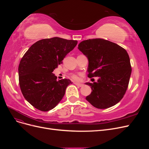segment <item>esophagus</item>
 Returning <instances> with one entry per match:
<instances>
[{
  "instance_id": "obj_1",
  "label": "esophagus",
  "mask_w": 149,
  "mask_h": 149,
  "mask_svg": "<svg viewBox=\"0 0 149 149\" xmlns=\"http://www.w3.org/2000/svg\"><path fill=\"white\" fill-rule=\"evenodd\" d=\"M74 84H75V85L78 86H79V87H82L83 86V84L79 83H74Z\"/></svg>"
}]
</instances>
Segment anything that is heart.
Instances as JSON below:
<instances>
[{"mask_svg":"<svg viewBox=\"0 0 149 149\" xmlns=\"http://www.w3.org/2000/svg\"><path fill=\"white\" fill-rule=\"evenodd\" d=\"M71 78L74 80H78L79 79V75L77 74H71Z\"/></svg>","mask_w":149,"mask_h":149,"instance_id":"1","label":"heart"}]
</instances>
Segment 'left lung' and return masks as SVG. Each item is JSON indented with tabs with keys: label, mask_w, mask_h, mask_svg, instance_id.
<instances>
[{
	"label": "left lung",
	"mask_w": 149,
	"mask_h": 149,
	"mask_svg": "<svg viewBox=\"0 0 149 149\" xmlns=\"http://www.w3.org/2000/svg\"><path fill=\"white\" fill-rule=\"evenodd\" d=\"M78 48L88 59V77H99L97 82L86 83L93 90L86 100L98 109L116 105L124 97L131 74L127 52L102 38L84 40Z\"/></svg>",
	"instance_id": "obj_1"
}]
</instances>
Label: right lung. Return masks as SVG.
<instances>
[{"label":"right lung","mask_w":149,"mask_h":149,"mask_svg":"<svg viewBox=\"0 0 149 149\" xmlns=\"http://www.w3.org/2000/svg\"><path fill=\"white\" fill-rule=\"evenodd\" d=\"M77 40L59 37L40 40L31 45L19 66L20 88L25 100L42 111L53 109L63 97L70 79L56 80L53 71L73 50Z\"/></svg>","instance_id":"add662e5"}]
</instances>
